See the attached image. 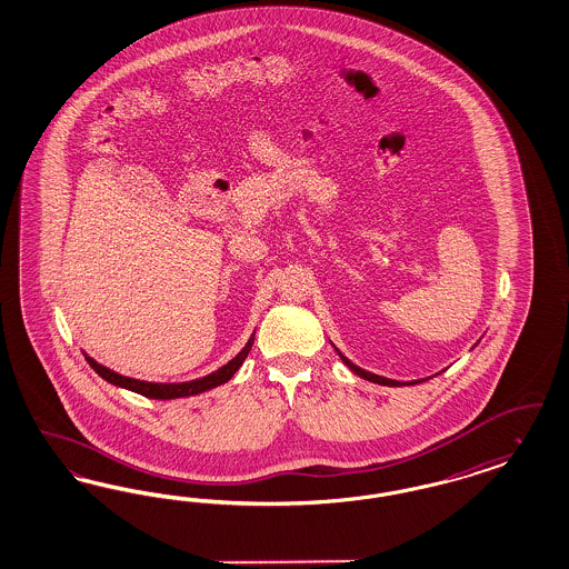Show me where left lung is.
I'll return each instance as SVG.
<instances>
[{"instance_id": "left-lung-1", "label": "left lung", "mask_w": 569, "mask_h": 569, "mask_svg": "<svg viewBox=\"0 0 569 569\" xmlns=\"http://www.w3.org/2000/svg\"><path fill=\"white\" fill-rule=\"evenodd\" d=\"M333 349H336V347H333ZM336 353H338V357L342 359V363H345L351 372L357 373V376H359V378H363V380L376 382V385H385V387H410V385H420V382H425V378H422V380H408V382H401V380H392V378H385V376H378V373L366 372V370H361L359 366H355L353 361H349V359H347L345 355L340 353L338 349H336Z\"/></svg>"}]
</instances>
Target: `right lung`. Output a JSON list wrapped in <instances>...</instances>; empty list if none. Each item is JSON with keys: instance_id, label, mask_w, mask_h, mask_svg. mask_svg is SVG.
<instances>
[{"instance_id": "add662e5", "label": "right lung", "mask_w": 569, "mask_h": 569, "mask_svg": "<svg viewBox=\"0 0 569 569\" xmlns=\"http://www.w3.org/2000/svg\"><path fill=\"white\" fill-rule=\"evenodd\" d=\"M252 345H254V333L250 336V340L246 342V347H243L229 363H224V366L218 368L216 372L208 373V376H203V378L189 380V382H147V380H138V378H130V376H121V373L113 372V370L100 366L99 361H94L92 357H88L86 353L83 355H86V361L90 363V368L99 373L102 380H107L109 385L119 387V389H126V391L138 392V395L149 397V399H161V401H166V399L193 397V395L210 391V389H216V387L229 382V380L236 376L237 370L241 368V363L246 361V357L250 353Z\"/></svg>"}]
</instances>
